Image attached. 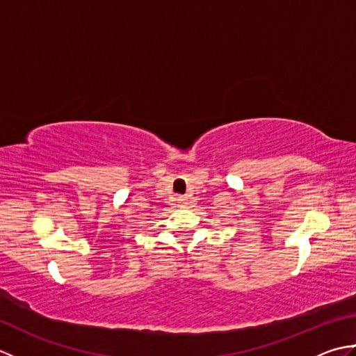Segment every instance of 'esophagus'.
Returning <instances> with one entry per match:
<instances>
[{
	"mask_svg": "<svg viewBox=\"0 0 356 356\" xmlns=\"http://www.w3.org/2000/svg\"><path fill=\"white\" fill-rule=\"evenodd\" d=\"M177 200H179V203H182V205H184V203H185V200H186V199H185V197H179Z\"/></svg>",
	"mask_w": 356,
	"mask_h": 356,
	"instance_id": "obj_1",
	"label": "esophagus"
}]
</instances>
